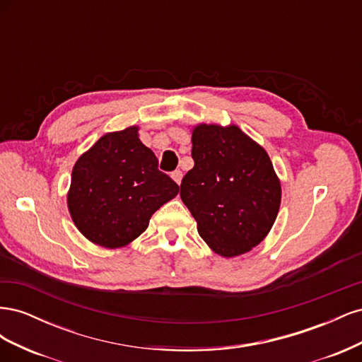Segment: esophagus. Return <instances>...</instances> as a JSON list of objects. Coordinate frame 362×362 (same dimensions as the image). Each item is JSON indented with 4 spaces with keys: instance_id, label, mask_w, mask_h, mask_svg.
<instances>
[{
    "instance_id": "esophagus-1",
    "label": "esophagus",
    "mask_w": 362,
    "mask_h": 362,
    "mask_svg": "<svg viewBox=\"0 0 362 362\" xmlns=\"http://www.w3.org/2000/svg\"><path fill=\"white\" fill-rule=\"evenodd\" d=\"M172 178H173V181L177 182V184H181V180H182V172H181V170H175V172H172Z\"/></svg>"
}]
</instances>
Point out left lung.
I'll use <instances>...</instances> for the list:
<instances>
[{"label":"left lung","mask_w":362,"mask_h":362,"mask_svg":"<svg viewBox=\"0 0 362 362\" xmlns=\"http://www.w3.org/2000/svg\"><path fill=\"white\" fill-rule=\"evenodd\" d=\"M192 144L194 166L181 181V199L216 254H246L269 234L281 205L267 152L235 125L201 124Z\"/></svg>","instance_id":"obj_1"}]
</instances>
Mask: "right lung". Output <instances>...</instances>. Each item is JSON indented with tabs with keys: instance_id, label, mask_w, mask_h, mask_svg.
<instances>
[{
	"instance_id": "1",
	"label": "right lung",
	"mask_w": 362,
	"mask_h": 362,
	"mask_svg": "<svg viewBox=\"0 0 362 362\" xmlns=\"http://www.w3.org/2000/svg\"><path fill=\"white\" fill-rule=\"evenodd\" d=\"M137 127L107 133L76 160L68 208L75 226L92 243L127 246L149 225L180 187L158 170L154 152L141 144Z\"/></svg>"
}]
</instances>
